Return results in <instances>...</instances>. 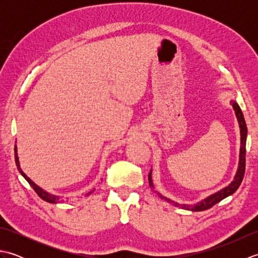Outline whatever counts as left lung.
Instances as JSON below:
<instances>
[{"mask_svg":"<svg viewBox=\"0 0 258 258\" xmlns=\"http://www.w3.org/2000/svg\"><path fill=\"white\" fill-rule=\"evenodd\" d=\"M232 105L235 109V114H236L237 119H238V123H239V127H240V142H242V146H240V154H239V166L237 169V174L236 176H235L233 182L229 184L227 187L221 189L220 191H217V193L211 195L210 197H207V199L203 200L202 202L197 203L195 205H185V204H178V203H175L171 200L166 199V197L162 196L158 191H155L157 193V195L161 197L162 200H165L168 203H172L174 206H177V207H182L184 210H188V211H193V212H201V211H205L208 210V208L213 207L215 204H217L218 202H221L222 200L225 199V197L232 195L233 193L236 191V189L239 187L240 183H242V180L244 178V174H245V166H246V136H247V127H246V123H245V119H244V115L242 109L238 106V104L236 102H233L232 101ZM149 183L150 186L153 187V183H152V177H151V172L149 174Z\"/></svg>","mask_w":258,"mask_h":258,"instance_id":"obj_1","label":"left lung"}]
</instances>
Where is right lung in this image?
<instances>
[{
	"mask_svg": "<svg viewBox=\"0 0 258 258\" xmlns=\"http://www.w3.org/2000/svg\"><path fill=\"white\" fill-rule=\"evenodd\" d=\"M14 152H15V163H16V166H18L20 173H21L22 175H23V177L27 180V182H29V184L32 186L33 189L35 190V193H36L38 196H40L43 201L48 202V203H59V202H63L64 200H58L57 196H54V195L48 194V193H46V191L43 190L42 188L38 187V186H36L34 183L32 182V180H31L29 177L26 176V175H25L23 172H22V169H21V167H20V163H19V157H18V154H16V146H15V149H14ZM91 193H92V190L89 191V193L86 194V196L90 195Z\"/></svg>",
	"mask_w": 258,
	"mask_h": 258,
	"instance_id": "right-lung-1",
	"label": "right lung"
}]
</instances>
